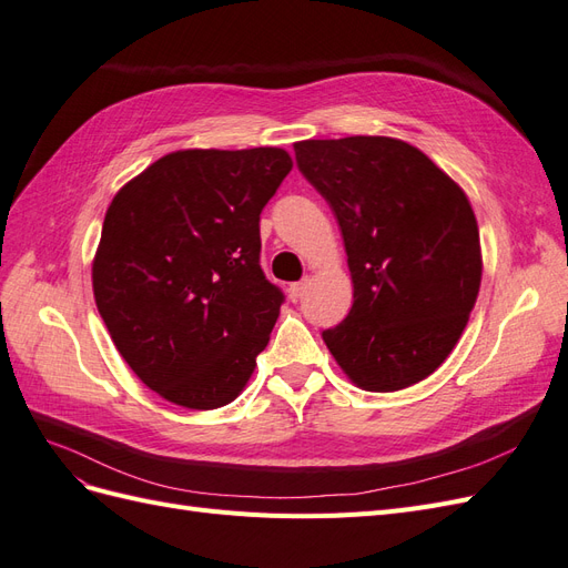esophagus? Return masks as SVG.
Instances as JSON below:
<instances>
[{"mask_svg":"<svg viewBox=\"0 0 568 568\" xmlns=\"http://www.w3.org/2000/svg\"><path fill=\"white\" fill-rule=\"evenodd\" d=\"M307 286H311V280H301V282H296V284H291V298H301L305 291H307Z\"/></svg>","mask_w":568,"mask_h":568,"instance_id":"obj_1","label":"esophagus"}]
</instances>
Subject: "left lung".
Wrapping results in <instances>:
<instances>
[{
	"label": "left lung",
	"instance_id": "left-lung-1",
	"mask_svg": "<svg viewBox=\"0 0 568 568\" xmlns=\"http://www.w3.org/2000/svg\"><path fill=\"white\" fill-rule=\"evenodd\" d=\"M294 151L338 220L353 280V307L322 334L326 348L357 388L419 384L457 346L480 288L467 194L395 136L305 140Z\"/></svg>",
	"mask_w": 568,
	"mask_h": 568
}]
</instances>
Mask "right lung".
Instances as JSON below:
<instances>
[{
  "instance_id": "right-lung-1",
  "label": "right lung",
  "mask_w": 568,
  "mask_h": 568,
  "mask_svg": "<svg viewBox=\"0 0 568 568\" xmlns=\"http://www.w3.org/2000/svg\"><path fill=\"white\" fill-rule=\"evenodd\" d=\"M291 168L280 146L180 149L113 196L94 301L118 353L168 403L215 409L246 388L284 298L257 263V222Z\"/></svg>"
}]
</instances>
